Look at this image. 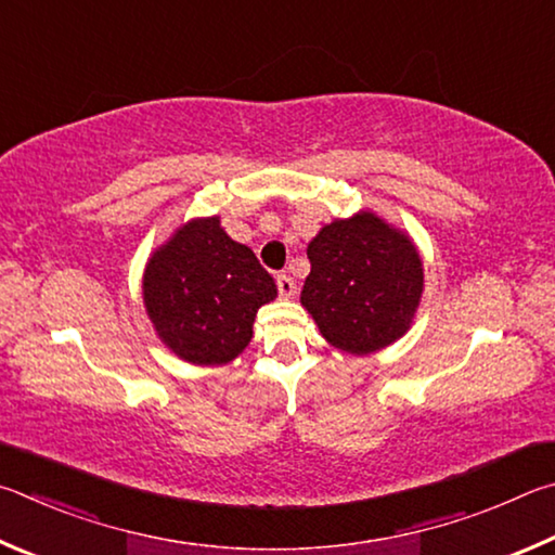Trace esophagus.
Masks as SVG:
<instances>
[{"mask_svg":"<svg viewBox=\"0 0 555 555\" xmlns=\"http://www.w3.org/2000/svg\"><path fill=\"white\" fill-rule=\"evenodd\" d=\"M275 283H278V293H280V297H293L295 293H297V283L289 275H285V272H280V275L275 278Z\"/></svg>","mask_w":555,"mask_h":555,"instance_id":"34e87169","label":"esophagus"}]
</instances>
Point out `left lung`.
<instances>
[{
  "label": "left lung",
  "instance_id": "1",
  "mask_svg": "<svg viewBox=\"0 0 555 555\" xmlns=\"http://www.w3.org/2000/svg\"><path fill=\"white\" fill-rule=\"evenodd\" d=\"M307 258L312 272L299 299L334 348L367 356L410 332L424 268L404 231L358 211L326 223L309 241Z\"/></svg>",
  "mask_w": 555,
  "mask_h": 555
}]
</instances>
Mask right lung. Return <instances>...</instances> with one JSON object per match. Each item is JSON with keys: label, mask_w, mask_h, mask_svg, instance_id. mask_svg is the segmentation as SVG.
Here are the masks:
<instances>
[{"label": "right lung", "mask_w": 555, "mask_h": 555, "mask_svg": "<svg viewBox=\"0 0 555 555\" xmlns=\"http://www.w3.org/2000/svg\"><path fill=\"white\" fill-rule=\"evenodd\" d=\"M275 280L256 253L221 229L219 217L192 219L149 258L143 305L155 334L182 361L227 365L253 338Z\"/></svg>", "instance_id": "add662e5"}]
</instances>
